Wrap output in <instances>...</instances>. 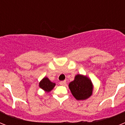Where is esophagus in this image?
I'll return each instance as SVG.
<instances>
[{
	"instance_id": "esophagus-1",
	"label": "esophagus",
	"mask_w": 125,
	"mask_h": 125,
	"mask_svg": "<svg viewBox=\"0 0 125 125\" xmlns=\"http://www.w3.org/2000/svg\"><path fill=\"white\" fill-rule=\"evenodd\" d=\"M66 81H61L60 83H59V84H60L61 85H62V86H64V85L66 84Z\"/></svg>"
}]
</instances>
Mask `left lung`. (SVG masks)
Listing matches in <instances>:
<instances>
[{
  "label": "left lung",
  "mask_w": 125,
  "mask_h": 125,
  "mask_svg": "<svg viewBox=\"0 0 125 125\" xmlns=\"http://www.w3.org/2000/svg\"><path fill=\"white\" fill-rule=\"evenodd\" d=\"M69 88L73 96L77 100H86L93 93V84L86 76L78 74L74 80L69 84Z\"/></svg>",
  "instance_id": "obj_1"
}]
</instances>
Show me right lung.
Masks as SVG:
<instances>
[{
    "mask_svg": "<svg viewBox=\"0 0 125 125\" xmlns=\"http://www.w3.org/2000/svg\"><path fill=\"white\" fill-rule=\"evenodd\" d=\"M56 84L54 83L51 82L47 78L45 77L43 78L41 82L39 83V87L46 92H49L54 88Z\"/></svg>",
    "mask_w": 125,
    "mask_h": 125,
    "instance_id": "right-lung-1",
    "label": "right lung"
}]
</instances>
